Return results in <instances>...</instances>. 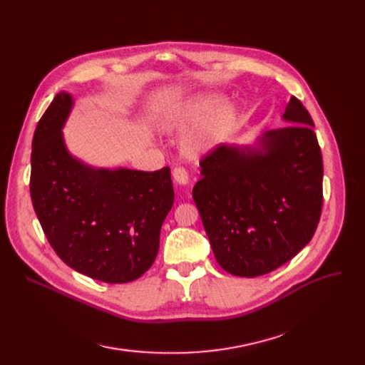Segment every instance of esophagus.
Wrapping results in <instances>:
<instances>
[{
  "mask_svg": "<svg viewBox=\"0 0 365 365\" xmlns=\"http://www.w3.org/2000/svg\"><path fill=\"white\" fill-rule=\"evenodd\" d=\"M173 179H175L176 183L179 185H187L189 182L187 171L183 167H175V170H173Z\"/></svg>",
  "mask_w": 365,
  "mask_h": 365,
  "instance_id": "obj_1",
  "label": "esophagus"
}]
</instances>
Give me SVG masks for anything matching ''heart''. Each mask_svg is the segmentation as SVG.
Instances as JSON below:
<instances>
[{
  "label": "heart",
  "instance_id": "b5f03b06",
  "mask_svg": "<svg viewBox=\"0 0 365 365\" xmlns=\"http://www.w3.org/2000/svg\"><path fill=\"white\" fill-rule=\"evenodd\" d=\"M220 102L217 94H207L202 98L187 103L176 113V123H190L200 120L202 115L212 112ZM235 109L232 106H223L217 109L213 117L207 121L200 133L194 138H190L187 142L189 152H198L204 148L213 146L219 142L225 134L231 130L235 124Z\"/></svg>",
  "mask_w": 365,
  "mask_h": 365
}]
</instances>
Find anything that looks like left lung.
Masks as SVG:
<instances>
[{
  "label": "left lung",
  "instance_id": "8db88e82",
  "mask_svg": "<svg viewBox=\"0 0 365 365\" xmlns=\"http://www.w3.org/2000/svg\"><path fill=\"white\" fill-rule=\"evenodd\" d=\"M259 148L222 145L200 161L194 201L217 263L253 278L275 271L308 244L322 210V155L314 121L292 96Z\"/></svg>",
  "mask_w": 365,
  "mask_h": 365
}]
</instances>
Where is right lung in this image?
Returning a JSON list of instances; mask_svg holds the SVG:
<instances>
[{
	"instance_id": "right-lung-1",
	"label": "right lung",
	"mask_w": 365,
	"mask_h": 365,
	"mask_svg": "<svg viewBox=\"0 0 365 365\" xmlns=\"http://www.w3.org/2000/svg\"><path fill=\"white\" fill-rule=\"evenodd\" d=\"M73 102L62 91L34 133L31 200L43 231L69 267L124 284L155 260L161 226L173 207L170 167L157 171L93 168L68 152L62 127Z\"/></svg>"
}]
</instances>
